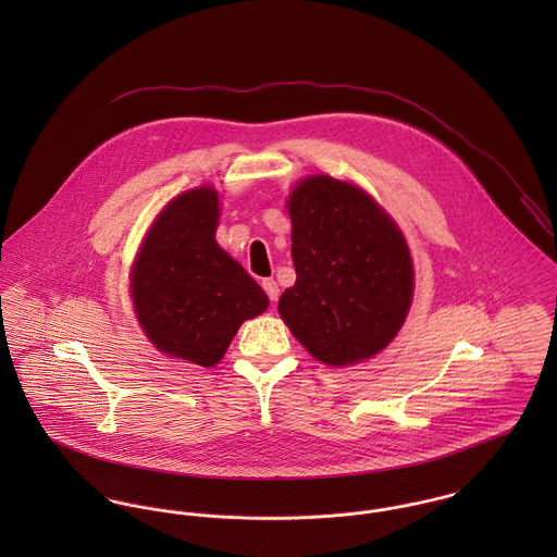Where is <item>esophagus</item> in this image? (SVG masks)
Instances as JSON below:
<instances>
[{
	"mask_svg": "<svg viewBox=\"0 0 557 557\" xmlns=\"http://www.w3.org/2000/svg\"><path fill=\"white\" fill-rule=\"evenodd\" d=\"M261 287L265 289V294H268V298H270L272 302H276V300H278V285H276V281H274V278H263Z\"/></svg>",
	"mask_w": 557,
	"mask_h": 557,
	"instance_id": "esophagus-1",
	"label": "esophagus"
}]
</instances>
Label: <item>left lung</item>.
<instances>
[{
  "mask_svg": "<svg viewBox=\"0 0 557 557\" xmlns=\"http://www.w3.org/2000/svg\"><path fill=\"white\" fill-rule=\"evenodd\" d=\"M294 287L278 300L292 334L323 364L380 354L409 313L413 265L386 210L356 184L309 175L289 195Z\"/></svg>",
  "mask_w": 557,
  "mask_h": 557,
  "instance_id": "1",
  "label": "left lung"
}]
</instances>
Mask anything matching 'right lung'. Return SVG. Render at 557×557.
Instances as JSON below:
<instances>
[{
    "mask_svg": "<svg viewBox=\"0 0 557 557\" xmlns=\"http://www.w3.org/2000/svg\"><path fill=\"white\" fill-rule=\"evenodd\" d=\"M219 193L177 195L146 234L131 270L137 319L154 347L199 367L225 356L239 325L268 309V296L214 238Z\"/></svg>",
    "mask_w": 557,
    "mask_h": 557,
    "instance_id": "add662e5",
    "label": "right lung"
}]
</instances>
